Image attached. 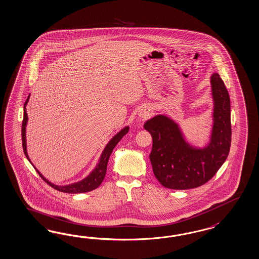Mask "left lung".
Listing matches in <instances>:
<instances>
[{"label":"left lung","mask_w":259,"mask_h":259,"mask_svg":"<svg viewBox=\"0 0 259 259\" xmlns=\"http://www.w3.org/2000/svg\"><path fill=\"white\" fill-rule=\"evenodd\" d=\"M210 84L213 124L206 147L197 148L187 142L181 127L167 115H156L144 125L152 137L150 160L153 174L165 188L200 187L213 177L229 155L232 141L229 92L218 73L211 75Z\"/></svg>","instance_id":"left-lung-1"}]
</instances>
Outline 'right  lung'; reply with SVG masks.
<instances>
[{
	"instance_id": "right-lung-1",
	"label": "right lung",
	"mask_w": 259,
	"mask_h": 259,
	"mask_svg": "<svg viewBox=\"0 0 259 259\" xmlns=\"http://www.w3.org/2000/svg\"><path fill=\"white\" fill-rule=\"evenodd\" d=\"M29 96L30 95H28L27 99L25 101V106H24V119H23V125H22V141H23V150H24V152H25V157L31 163L30 159L28 157V154H27L26 139H25V127H26L27 120H28L25 107H26L28 100H29ZM128 130H130V127H128V125H126L123 130H121L116 135H114L110 139V141L107 144V146L105 147V149L103 150V152L101 154L100 159H99V162L96 165V167H94V169L92 170L89 176L84 177L83 180H81V181H78L76 183L66 185V186L54 185V184L50 182L47 178H45L42 176V174L36 167H35L36 171L39 174V176L42 177V180H45V182H47L53 189L57 190L59 192H67V193H81V192H88L93 191V190L97 189L100 186L101 183L103 182V180H104V178L106 176V172H107V167H108L109 156H110L112 150L115 148V146L118 144V142L125 136V134H127Z\"/></svg>"
}]
</instances>
